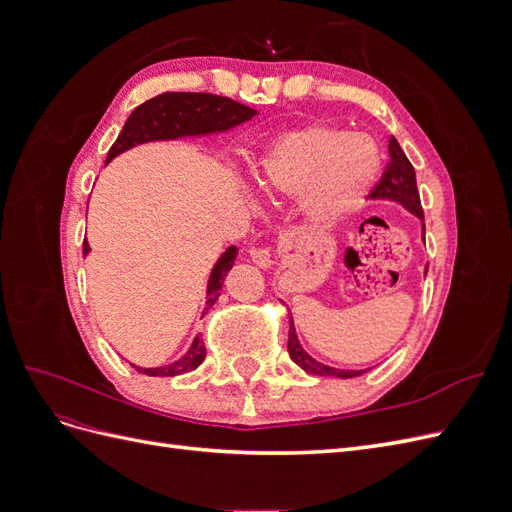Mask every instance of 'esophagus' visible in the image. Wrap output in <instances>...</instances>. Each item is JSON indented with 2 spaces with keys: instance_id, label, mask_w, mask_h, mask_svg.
I'll return each mask as SVG.
<instances>
[{
  "instance_id": "34e87169",
  "label": "esophagus",
  "mask_w": 512,
  "mask_h": 512,
  "mask_svg": "<svg viewBox=\"0 0 512 512\" xmlns=\"http://www.w3.org/2000/svg\"><path fill=\"white\" fill-rule=\"evenodd\" d=\"M250 256L258 267H271L273 265V256H271L269 245H254L250 250Z\"/></svg>"
}]
</instances>
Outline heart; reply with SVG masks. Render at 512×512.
I'll list each match as a JSON object with an SVG mask.
<instances>
[{
	"instance_id": "heart-1",
	"label": "heart",
	"mask_w": 512,
	"mask_h": 512,
	"mask_svg": "<svg viewBox=\"0 0 512 512\" xmlns=\"http://www.w3.org/2000/svg\"><path fill=\"white\" fill-rule=\"evenodd\" d=\"M378 166L380 156L371 138L331 126H309L277 143L262 183L284 194H301L314 185L312 215L333 222L363 203Z\"/></svg>"
}]
</instances>
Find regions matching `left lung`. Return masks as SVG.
Listing matches in <instances>:
<instances>
[{
	"mask_svg": "<svg viewBox=\"0 0 512 512\" xmlns=\"http://www.w3.org/2000/svg\"><path fill=\"white\" fill-rule=\"evenodd\" d=\"M389 156L391 158H389V162H386V168H384L380 181L374 185V188H371L369 194L376 198L399 200L401 205H406L412 213L418 215V218L425 220V213L421 207V196H418V190H416L414 168H412L410 160L406 158V153L401 151L395 136H391V141H389ZM288 352H290V359L301 369H305L307 374L337 376V378H354V376L363 374V371H346V369L327 367V365L314 361L309 354H305V350L301 348L299 339H297V333H294L292 318H290V331H288Z\"/></svg>",
	"mask_w": 512,
	"mask_h": 512,
	"instance_id": "left-lung-1",
	"label": "left lung"
}]
</instances>
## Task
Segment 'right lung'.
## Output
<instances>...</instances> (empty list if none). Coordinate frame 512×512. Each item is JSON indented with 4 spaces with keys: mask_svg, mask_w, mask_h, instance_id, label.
I'll return each instance as SVG.
<instances>
[{
    "mask_svg": "<svg viewBox=\"0 0 512 512\" xmlns=\"http://www.w3.org/2000/svg\"><path fill=\"white\" fill-rule=\"evenodd\" d=\"M256 115L254 108L235 102L224 96L213 94H194V91H166L156 98H151L143 104H138L130 117L123 123L117 141L108 149L106 162H111L121 151H126L134 145L147 141H164V138H177L185 134H207V132H222L232 126H239L243 121H250ZM89 252L87 239L83 241V254ZM237 256V247H228L213 267L209 286H207V307L220 297V288L228 269L232 267ZM205 342L200 337L194 339L188 354L181 356L179 361L166 367L145 369L136 367V371L147 376H179L185 371L196 369L205 361Z\"/></svg>",
    "mask_w": 512,
    "mask_h": 512,
    "instance_id": "add662e5",
    "label": "right lung"
}]
</instances>
